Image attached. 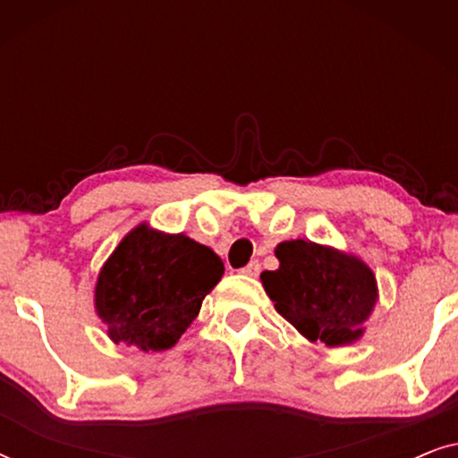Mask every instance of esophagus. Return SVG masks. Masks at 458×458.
Wrapping results in <instances>:
<instances>
[{"label":"esophagus","instance_id":"1","mask_svg":"<svg viewBox=\"0 0 458 458\" xmlns=\"http://www.w3.org/2000/svg\"><path fill=\"white\" fill-rule=\"evenodd\" d=\"M242 273L246 275V277H256V275L260 273V265L256 260H252V262H250V265H246V267L242 268Z\"/></svg>","mask_w":458,"mask_h":458}]
</instances>
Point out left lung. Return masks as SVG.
<instances>
[{
  "label": "left lung",
  "mask_w": 458,
  "mask_h": 458,
  "mask_svg": "<svg viewBox=\"0 0 458 458\" xmlns=\"http://www.w3.org/2000/svg\"><path fill=\"white\" fill-rule=\"evenodd\" d=\"M275 256L279 268L260 279L279 315L306 340L329 348L359 340L377 302L371 268L352 254L306 240L281 242Z\"/></svg>",
  "instance_id": "obj_1"
}]
</instances>
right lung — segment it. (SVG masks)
<instances>
[{
  "label": "right lung",
  "instance_id": "1",
  "mask_svg": "<svg viewBox=\"0 0 458 458\" xmlns=\"http://www.w3.org/2000/svg\"><path fill=\"white\" fill-rule=\"evenodd\" d=\"M223 273V260L208 246L143 223L99 271L96 312L114 344L162 352L185 334Z\"/></svg>",
  "mask_w": 458,
  "mask_h": 458
}]
</instances>
